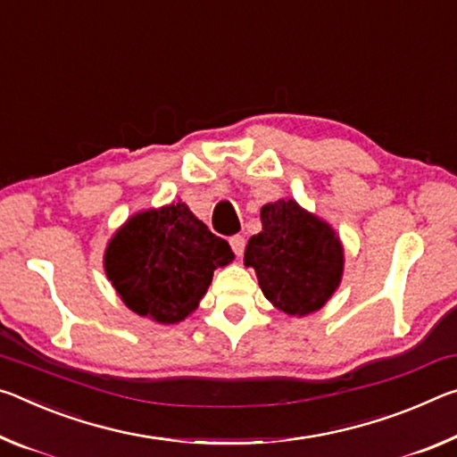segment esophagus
<instances>
[{
  "label": "esophagus",
  "instance_id": "1",
  "mask_svg": "<svg viewBox=\"0 0 457 457\" xmlns=\"http://www.w3.org/2000/svg\"><path fill=\"white\" fill-rule=\"evenodd\" d=\"M228 243H230V246H233L235 255L241 257V255H243V251H245V237H241V235H235V237H230V238H228Z\"/></svg>",
  "mask_w": 457,
  "mask_h": 457
}]
</instances>
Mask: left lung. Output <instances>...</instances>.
I'll list each match as a JSON object with an SVG mask.
<instances>
[{"label":"left lung","instance_id":"left-lung-1","mask_svg":"<svg viewBox=\"0 0 457 457\" xmlns=\"http://www.w3.org/2000/svg\"><path fill=\"white\" fill-rule=\"evenodd\" d=\"M261 224L263 230L249 238L243 261L255 269L263 295L287 316L324 308L344 275V246L336 230L294 198L267 202Z\"/></svg>","mask_w":457,"mask_h":457}]
</instances>
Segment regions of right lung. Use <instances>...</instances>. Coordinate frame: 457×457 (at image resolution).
Returning a JSON list of instances; mask_svg holds the SVG:
<instances>
[{
  "mask_svg": "<svg viewBox=\"0 0 457 457\" xmlns=\"http://www.w3.org/2000/svg\"><path fill=\"white\" fill-rule=\"evenodd\" d=\"M235 253L178 200L129 216L109 238L104 275L133 313L155 324H179L198 308L214 269Z\"/></svg>",
  "mask_w": 457,
  "mask_h": 457,
  "instance_id": "add662e5",
  "label": "right lung"
}]
</instances>
